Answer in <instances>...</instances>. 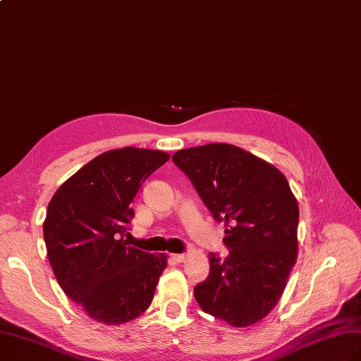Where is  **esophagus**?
<instances>
[{"mask_svg": "<svg viewBox=\"0 0 361 361\" xmlns=\"http://www.w3.org/2000/svg\"><path fill=\"white\" fill-rule=\"evenodd\" d=\"M188 255H172V259L177 262H186L188 261Z\"/></svg>", "mask_w": 361, "mask_h": 361, "instance_id": "obj_1", "label": "esophagus"}]
</instances>
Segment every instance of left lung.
Returning <instances> with one entry per match:
<instances>
[{
  "mask_svg": "<svg viewBox=\"0 0 361 361\" xmlns=\"http://www.w3.org/2000/svg\"><path fill=\"white\" fill-rule=\"evenodd\" d=\"M172 160L224 223L230 248L224 259L209 253L210 273L195 300L230 326L255 325L279 302L298 259V200L279 169L235 145L188 147Z\"/></svg>",
  "mask_w": 361,
  "mask_h": 361,
  "instance_id": "1",
  "label": "left lung"
}]
</instances>
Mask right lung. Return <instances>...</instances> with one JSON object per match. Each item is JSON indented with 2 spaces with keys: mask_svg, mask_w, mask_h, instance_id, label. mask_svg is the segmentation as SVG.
Wrapping results in <instances>:
<instances>
[{
  "mask_svg": "<svg viewBox=\"0 0 361 361\" xmlns=\"http://www.w3.org/2000/svg\"><path fill=\"white\" fill-rule=\"evenodd\" d=\"M168 160V152L143 147L106 151L62 183L49 202V262L63 293L92 320L122 325L149 308L168 256L129 247L122 235L135 193Z\"/></svg>",
  "mask_w": 361,
  "mask_h": 361,
  "instance_id": "1",
  "label": "right lung"
}]
</instances>
